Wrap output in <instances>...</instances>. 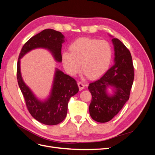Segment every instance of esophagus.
Returning <instances> with one entry per match:
<instances>
[{
    "label": "esophagus",
    "mask_w": 155,
    "mask_h": 155,
    "mask_svg": "<svg viewBox=\"0 0 155 155\" xmlns=\"http://www.w3.org/2000/svg\"><path fill=\"white\" fill-rule=\"evenodd\" d=\"M78 87H79V91H82L83 89L85 88V84H84L82 82H81V81H79L78 83Z\"/></svg>",
    "instance_id": "esophagus-1"
}]
</instances>
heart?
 <instances>
[{"label":"heart","instance_id":"1","mask_svg":"<svg viewBox=\"0 0 155 155\" xmlns=\"http://www.w3.org/2000/svg\"><path fill=\"white\" fill-rule=\"evenodd\" d=\"M68 49L69 52L62 54V63L71 76L77 74L81 67L89 78L96 79L104 75L110 67L112 48L107 41L82 37L72 42Z\"/></svg>","mask_w":155,"mask_h":155}]
</instances>
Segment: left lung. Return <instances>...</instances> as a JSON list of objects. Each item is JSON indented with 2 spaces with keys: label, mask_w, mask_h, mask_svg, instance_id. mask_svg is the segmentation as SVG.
Listing matches in <instances>:
<instances>
[{
  "label": "left lung",
  "mask_w": 155,
  "mask_h": 155,
  "mask_svg": "<svg viewBox=\"0 0 155 155\" xmlns=\"http://www.w3.org/2000/svg\"><path fill=\"white\" fill-rule=\"evenodd\" d=\"M114 48V63L98 80L89 84L92 101L89 105L91 118L97 122L111 120L129 99L134 80V67L131 54L122 42L112 38ZM110 87L112 95L107 92Z\"/></svg>",
  "instance_id": "left-lung-1"
}]
</instances>
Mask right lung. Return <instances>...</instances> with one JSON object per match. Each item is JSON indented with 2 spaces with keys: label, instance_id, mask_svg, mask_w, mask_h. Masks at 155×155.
I'll return each instance as SVG.
<instances>
[{
  "label": "right lung",
  "instance_id": "obj_1",
  "mask_svg": "<svg viewBox=\"0 0 155 155\" xmlns=\"http://www.w3.org/2000/svg\"><path fill=\"white\" fill-rule=\"evenodd\" d=\"M61 33L52 29H46L32 37L22 46L17 62L18 84L25 97L27 109L31 115L45 125H54L66 118L70 98L78 92L76 81L59 69H55L52 88L47 99H37L30 88L23 81L21 73L20 59L26 54L35 48L49 50L56 61H62L61 47L64 42Z\"/></svg>",
  "mask_w": 155,
  "mask_h": 155
}]
</instances>
